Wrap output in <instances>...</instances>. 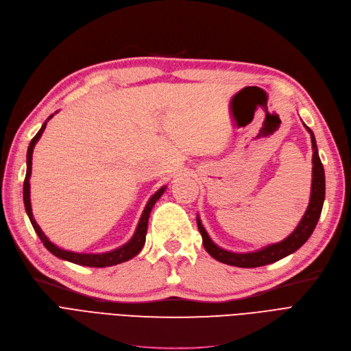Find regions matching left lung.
<instances>
[{"label": "left lung", "instance_id": "left-lung-1", "mask_svg": "<svg viewBox=\"0 0 351 351\" xmlns=\"http://www.w3.org/2000/svg\"><path fill=\"white\" fill-rule=\"evenodd\" d=\"M305 128L311 134L312 149H313V154H312V164H313V167H312V187H311L309 206H308L304 217L300 219L299 225L296 226L295 231L286 239H283L282 243L271 244L269 247H265L258 251H254V252L238 254V252H231V251H226L221 247H217L209 238L208 232L204 231V228L197 217V226H199V231L203 238V247L215 260L221 261L223 264L235 265V267H244V269L261 267V265H267L274 261H279L283 257L289 256V254L295 252L296 250H299L302 245H304L308 241V238L312 235L313 229H315L319 216H321L322 204H324V199H325V174H324L322 162H321L319 155H318L315 136H313L312 130L306 125H305Z\"/></svg>", "mask_w": 351, "mask_h": 351}]
</instances>
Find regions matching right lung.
<instances>
[{
	"instance_id": "1",
	"label": "right lung",
	"mask_w": 351,
	"mask_h": 351,
	"mask_svg": "<svg viewBox=\"0 0 351 351\" xmlns=\"http://www.w3.org/2000/svg\"><path fill=\"white\" fill-rule=\"evenodd\" d=\"M53 114H51L47 117L49 120ZM47 120L42 125L40 130L36 134V136L32 139L30 145H29V149H27V171H26V178H24V184H23V200H24V208H26V212L29 215V219L34 228L36 234L40 238V241L43 243V245L49 250L53 256L71 261V263H75L80 265H87V267H110V265H116L120 263H125L130 258H134L136 254H139V251L142 250L143 244H145V237H147V229H148V219H149V213L154 208V204L156 203L162 193L165 191V187H161L158 191L155 193V195L148 200L147 206H145L142 216L139 219L138 228L134 234V237L130 238L129 243H126L125 245L119 247L113 251H108V252H101V254H80V252H72V251H66L56 247L55 244H52L47 237L43 234V231L40 229V226L36 223L34 217H33V212H32V204H30V176H32V155H33V148L36 142H38L43 134V130L47 125Z\"/></svg>"
}]
</instances>
